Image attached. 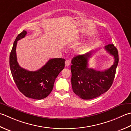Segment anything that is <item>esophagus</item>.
<instances>
[{
	"label": "esophagus",
	"instance_id": "34e87169",
	"mask_svg": "<svg viewBox=\"0 0 131 131\" xmlns=\"http://www.w3.org/2000/svg\"><path fill=\"white\" fill-rule=\"evenodd\" d=\"M70 61L69 60H66V61H65V66H70Z\"/></svg>",
	"mask_w": 131,
	"mask_h": 131
}]
</instances>
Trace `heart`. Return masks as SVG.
<instances>
[{"instance_id":"b5f03b06","label":"heart","mask_w":131,"mask_h":131,"mask_svg":"<svg viewBox=\"0 0 131 131\" xmlns=\"http://www.w3.org/2000/svg\"><path fill=\"white\" fill-rule=\"evenodd\" d=\"M86 49H87V45H82V46H81V47H80V48H79V50L81 51V52H83V50H86Z\"/></svg>"}]
</instances>
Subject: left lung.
Segmentation results:
<instances>
[{
    "label": "left lung",
    "mask_w": 131,
    "mask_h": 131,
    "mask_svg": "<svg viewBox=\"0 0 131 131\" xmlns=\"http://www.w3.org/2000/svg\"><path fill=\"white\" fill-rule=\"evenodd\" d=\"M105 50L114 58V62L110 68L98 71L89 68L88 60L91 58V51L79 55L71 60V85L73 92L83 99H91L106 93L111 88L119 62L118 51L114 44H108Z\"/></svg>",
    "instance_id": "8db88e82"
}]
</instances>
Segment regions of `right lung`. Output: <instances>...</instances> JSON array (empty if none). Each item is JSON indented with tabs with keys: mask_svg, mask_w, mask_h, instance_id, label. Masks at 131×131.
I'll return each instance as SVG.
<instances>
[{
	"mask_svg": "<svg viewBox=\"0 0 131 131\" xmlns=\"http://www.w3.org/2000/svg\"><path fill=\"white\" fill-rule=\"evenodd\" d=\"M27 31L18 35L9 56V66L12 77L18 89L28 98L42 99L52 91L56 78L65 67L63 58H52L37 71H28L20 67L17 61L16 48L17 41L24 38Z\"/></svg>",
	"mask_w": 131,
	"mask_h": 131,
	"instance_id": "1",
	"label": "right lung"
}]
</instances>
